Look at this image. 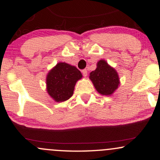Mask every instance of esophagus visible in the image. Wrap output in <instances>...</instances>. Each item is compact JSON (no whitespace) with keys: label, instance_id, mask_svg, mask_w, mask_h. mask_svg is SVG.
Segmentation results:
<instances>
[{"label":"esophagus","instance_id":"esophagus-1","mask_svg":"<svg viewBox=\"0 0 160 160\" xmlns=\"http://www.w3.org/2000/svg\"><path fill=\"white\" fill-rule=\"evenodd\" d=\"M82 73H83V76H84V77H86V76H87V69H84L82 71Z\"/></svg>","mask_w":160,"mask_h":160}]
</instances>
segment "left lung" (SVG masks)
Returning a JSON list of instances; mask_svg holds the SVG:
<instances>
[{
	"instance_id": "1",
	"label": "left lung",
	"mask_w": 160,
	"mask_h": 160,
	"mask_svg": "<svg viewBox=\"0 0 160 160\" xmlns=\"http://www.w3.org/2000/svg\"><path fill=\"white\" fill-rule=\"evenodd\" d=\"M89 79L102 95H112L120 84L117 71L105 60L98 61L96 69L89 73Z\"/></svg>"
}]
</instances>
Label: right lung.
I'll return each mask as SVG.
<instances>
[{"instance_id": "1", "label": "right lung", "mask_w": 160, "mask_h": 160, "mask_svg": "<svg viewBox=\"0 0 160 160\" xmlns=\"http://www.w3.org/2000/svg\"><path fill=\"white\" fill-rule=\"evenodd\" d=\"M82 78V73L75 66L58 62L47 76V92L54 101H65L73 95L76 82Z\"/></svg>"}]
</instances>
